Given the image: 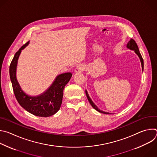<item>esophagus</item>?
I'll return each mask as SVG.
<instances>
[{
    "label": "esophagus",
    "mask_w": 157,
    "mask_h": 157,
    "mask_svg": "<svg viewBox=\"0 0 157 157\" xmlns=\"http://www.w3.org/2000/svg\"><path fill=\"white\" fill-rule=\"evenodd\" d=\"M85 69V66L83 64H79L76 66V68L75 70V73H81L82 71H83Z\"/></svg>",
    "instance_id": "34e87169"
}]
</instances>
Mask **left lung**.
Returning <instances> with one entry per match:
<instances>
[{
	"label": "left lung",
	"mask_w": 157,
	"mask_h": 157,
	"mask_svg": "<svg viewBox=\"0 0 157 157\" xmlns=\"http://www.w3.org/2000/svg\"><path fill=\"white\" fill-rule=\"evenodd\" d=\"M127 48L131 50H133L134 51V52H135L139 56V58H140V62H141V64H142V70H144V59L142 57V55L139 52V49L138 48V46L137 44L136 43V42L134 41L133 39H130V41L127 43ZM86 96H87V98L89 102V103L91 104V105H92V107L96 109L97 111L99 112V113H102V114H110V113H107V112H104V111H102L101 110H100L96 105V104L93 102V101L91 100V99L90 98V97H89V94H88V93L87 92V91L86 90Z\"/></svg>",
	"instance_id": "1"
}]
</instances>
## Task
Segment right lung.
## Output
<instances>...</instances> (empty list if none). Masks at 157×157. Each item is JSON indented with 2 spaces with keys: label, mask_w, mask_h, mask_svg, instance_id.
<instances>
[{
  "label": "right lung",
  "mask_w": 157,
  "mask_h": 157,
  "mask_svg": "<svg viewBox=\"0 0 157 157\" xmlns=\"http://www.w3.org/2000/svg\"><path fill=\"white\" fill-rule=\"evenodd\" d=\"M30 41L22 46L15 54L9 68L10 78L15 98L19 104L29 113L39 117H50L54 115L60 109L63 90L70 80L72 74L65 73L58 75L47 90L36 96H31L22 90L17 79L16 72L18 59L22 50Z\"/></svg>",
  "instance_id": "right-lung-1"
}]
</instances>
